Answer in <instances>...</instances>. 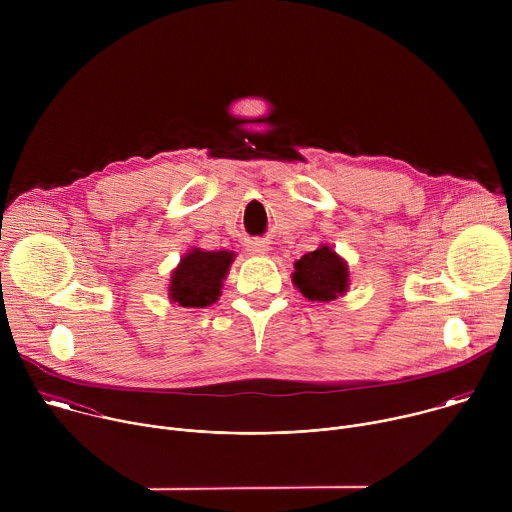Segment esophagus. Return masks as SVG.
Returning a JSON list of instances; mask_svg holds the SVG:
<instances>
[{
	"mask_svg": "<svg viewBox=\"0 0 512 512\" xmlns=\"http://www.w3.org/2000/svg\"><path fill=\"white\" fill-rule=\"evenodd\" d=\"M249 251L251 253H265L267 251V245L263 241H257V243H251L249 245Z\"/></svg>",
	"mask_w": 512,
	"mask_h": 512,
	"instance_id": "esophagus-1",
	"label": "esophagus"
}]
</instances>
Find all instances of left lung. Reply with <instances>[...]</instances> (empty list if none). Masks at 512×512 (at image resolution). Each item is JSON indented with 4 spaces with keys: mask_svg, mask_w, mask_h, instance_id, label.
I'll return each mask as SVG.
<instances>
[{
    "mask_svg": "<svg viewBox=\"0 0 512 512\" xmlns=\"http://www.w3.org/2000/svg\"><path fill=\"white\" fill-rule=\"evenodd\" d=\"M294 283L312 302H330L348 287L346 263L326 245L296 261Z\"/></svg>",
    "mask_w": 512,
    "mask_h": 512,
    "instance_id": "left-lung-1",
    "label": "left lung"
}]
</instances>
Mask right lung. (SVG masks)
I'll return each instance as SVG.
<instances>
[{
  "label": "right lung",
  "mask_w": 512,
  "mask_h": 512,
  "mask_svg": "<svg viewBox=\"0 0 512 512\" xmlns=\"http://www.w3.org/2000/svg\"><path fill=\"white\" fill-rule=\"evenodd\" d=\"M233 257L229 251H190L172 273L170 298L182 308L210 306L221 296Z\"/></svg>",
  "instance_id": "right-lung-1"
}]
</instances>
